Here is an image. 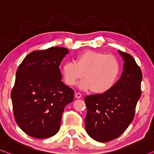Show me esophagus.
Instances as JSON below:
<instances>
[{
  "instance_id": "esophagus-1",
  "label": "esophagus",
  "mask_w": 154,
  "mask_h": 154,
  "mask_svg": "<svg viewBox=\"0 0 154 154\" xmlns=\"http://www.w3.org/2000/svg\"><path fill=\"white\" fill-rule=\"evenodd\" d=\"M82 97V95L80 93H75V97L77 98V99H79Z\"/></svg>"
}]
</instances>
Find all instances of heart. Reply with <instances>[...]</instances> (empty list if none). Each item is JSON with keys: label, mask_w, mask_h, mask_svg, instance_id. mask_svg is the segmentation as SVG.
Masks as SVG:
<instances>
[{"label": "heart", "mask_w": 154, "mask_h": 154, "mask_svg": "<svg viewBox=\"0 0 154 154\" xmlns=\"http://www.w3.org/2000/svg\"><path fill=\"white\" fill-rule=\"evenodd\" d=\"M120 63L116 57L96 51H87L79 55L75 61L64 63L62 72L66 83L74 86L79 84L82 90L104 93L113 86L118 76Z\"/></svg>", "instance_id": "heart-1"}]
</instances>
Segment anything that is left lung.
<instances>
[{
  "instance_id": "left-lung-1",
  "label": "left lung",
  "mask_w": 154,
  "mask_h": 154,
  "mask_svg": "<svg viewBox=\"0 0 154 154\" xmlns=\"http://www.w3.org/2000/svg\"><path fill=\"white\" fill-rule=\"evenodd\" d=\"M124 63L120 79L102 94L85 97L87 113L85 127L92 138L100 143L120 136L134 118L141 96L143 75L131 55L119 50Z\"/></svg>"
}]
</instances>
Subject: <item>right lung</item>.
<instances>
[{"label": "right lung", "mask_w": 154, "mask_h": 154, "mask_svg": "<svg viewBox=\"0 0 154 154\" xmlns=\"http://www.w3.org/2000/svg\"><path fill=\"white\" fill-rule=\"evenodd\" d=\"M69 51L51 47L27 54L18 66L11 97L15 120L28 136H53L60 128L64 108L74 91L61 81L59 66Z\"/></svg>", "instance_id": "obj_1"}]
</instances>
